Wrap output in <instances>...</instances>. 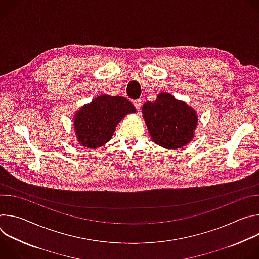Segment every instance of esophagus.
<instances>
[{"mask_svg":"<svg viewBox=\"0 0 259 259\" xmlns=\"http://www.w3.org/2000/svg\"><path fill=\"white\" fill-rule=\"evenodd\" d=\"M133 104H134L135 108H136L137 110H139V108H140V106H141V100H140V99L133 100Z\"/></svg>","mask_w":259,"mask_h":259,"instance_id":"34e87169","label":"esophagus"}]
</instances>
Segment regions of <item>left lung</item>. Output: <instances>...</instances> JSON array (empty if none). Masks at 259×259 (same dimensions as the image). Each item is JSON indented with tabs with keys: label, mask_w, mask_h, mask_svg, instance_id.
<instances>
[{
	"label": "left lung",
	"mask_w": 259,
	"mask_h": 259,
	"mask_svg": "<svg viewBox=\"0 0 259 259\" xmlns=\"http://www.w3.org/2000/svg\"><path fill=\"white\" fill-rule=\"evenodd\" d=\"M142 117L151 138L167 150L179 149L192 141L199 121L194 107L168 92L158 94L155 101H146Z\"/></svg>",
	"instance_id": "obj_1"
}]
</instances>
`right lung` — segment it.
Listing matches in <instances>:
<instances>
[{"mask_svg":"<svg viewBox=\"0 0 259 259\" xmlns=\"http://www.w3.org/2000/svg\"><path fill=\"white\" fill-rule=\"evenodd\" d=\"M134 113V105L123 96L98 95L73 115L77 140L88 149H97L112 138L116 127L127 115Z\"/></svg>","mask_w":259,"mask_h":259,"instance_id":"obj_1","label":"right lung"}]
</instances>
